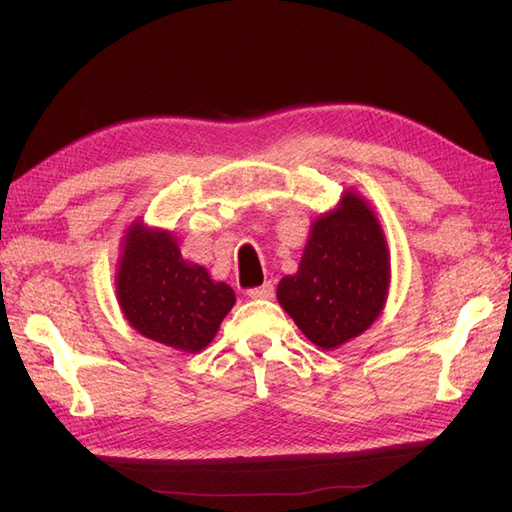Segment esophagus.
Listing matches in <instances>:
<instances>
[{"label": "esophagus", "instance_id": "obj_1", "mask_svg": "<svg viewBox=\"0 0 512 512\" xmlns=\"http://www.w3.org/2000/svg\"><path fill=\"white\" fill-rule=\"evenodd\" d=\"M247 297H250V299H271L273 297V284L265 282V284L258 286V288L247 290Z\"/></svg>", "mask_w": 512, "mask_h": 512}]
</instances>
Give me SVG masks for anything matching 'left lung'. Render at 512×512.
<instances>
[{"mask_svg": "<svg viewBox=\"0 0 512 512\" xmlns=\"http://www.w3.org/2000/svg\"><path fill=\"white\" fill-rule=\"evenodd\" d=\"M391 286V254L376 211L354 190L309 226L299 271L282 277L277 301L301 333L335 350L378 320Z\"/></svg>", "mask_w": 512, "mask_h": 512, "instance_id": "left-lung-1", "label": "left lung"}]
</instances>
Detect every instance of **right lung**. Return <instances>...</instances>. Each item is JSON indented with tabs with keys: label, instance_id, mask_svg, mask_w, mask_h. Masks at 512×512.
Instances as JSON below:
<instances>
[{
	"label": "right lung",
	"instance_id": "obj_1",
	"mask_svg": "<svg viewBox=\"0 0 512 512\" xmlns=\"http://www.w3.org/2000/svg\"><path fill=\"white\" fill-rule=\"evenodd\" d=\"M115 292L128 324L153 342L181 352L205 350L237 297L205 267L181 256L170 230L143 220L121 241Z\"/></svg>",
	"mask_w": 512,
	"mask_h": 512
}]
</instances>
